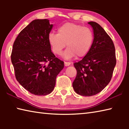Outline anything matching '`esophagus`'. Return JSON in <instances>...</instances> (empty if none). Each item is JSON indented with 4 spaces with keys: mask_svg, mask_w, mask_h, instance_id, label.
Segmentation results:
<instances>
[{
    "mask_svg": "<svg viewBox=\"0 0 129 129\" xmlns=\"http://www.w3.org/2000/svg\"><path fill=\"white\" fill-rule=\"evenodd\" d=\"M71 64V62H64V65L65 67H68V66H69Z\"/></svg>",
    "mask_w": 129,
    "mask_h": 129,
    "instance_id": "esophagus-1",
    "label": "esophagus"
}]
</instances>
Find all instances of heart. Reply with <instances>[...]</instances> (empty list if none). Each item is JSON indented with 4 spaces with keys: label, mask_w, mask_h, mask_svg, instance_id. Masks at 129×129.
I'll return each instance as SVG.
<instances>
[{
    "label": "heart",
    "mask_w": 129,
    "mask_h": 129,
    "mask_svg": "<svg viewBox=\"0 0 129 129\" xmlns=\"http://www.w3.org/2000/svg\"><path fill=\"white\" fill-rule=\"evenodd\" d=\"M58 34L51 32L48 42L52 51L56 55H61L63 49L68 48L62 54L65 60L82 57L90 51L94 41L93 33L90 28L73 23H67L58 28Z\"/></svg>",
    "instance_id": "heart-1"
}]
</instances>
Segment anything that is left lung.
<instances>
[{
  "label": "left lung",
  "instance_id": "1",
  "mask_svg": "<svg viewBox=\"0 0 129 129\" xmlns=\"http://www.w3.org/2000/svg\"><path fill=\"white\" fill-rule=\"evenodd\" d=\"M88 24L93 30L92 46L81 60L74 63L77 76L73 88L76 93L83 96L94 95L103 90L112 79L116 64L112 39L98 23L90 21Z\"/></svg>",
  "mask_w": 129,
  "mask_h": 129
}]
</instances>
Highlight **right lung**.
Wrapping results in <instances>:
<instances>
[{"label": "right lung", "instance_id": "obj_1", "mask_svg": "<svg viewBox=\"0 0 129 129\" xmlns=\"http://www.w3.org/2000/svg\"><path fill=\"white\" fill-rule=\"evenodd\" d=\"M53 27L48 19H36L19 33L11 56L15 77L26 90L37 95L51 93L64 62L51 51L48 35Z\"/></svg>", "mask_w": 129, "mask_h": 129}]
</instances>
